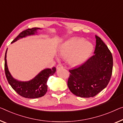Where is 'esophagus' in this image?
<instances>
[{
    "instance_id": "34e87169",
    "label": "esophagus",
    "mask_w": 123,
    "mask_h": 123,
    "mask_svg": "<svg viewBox=\"0 0 123 123\" xmlns=\"http://www.w3.org/2000/svg\"><path fill=\"white\" fill-rule=\"evenodd\" d=\"M63 67L61 65H58L57 66V69H60V68H63Z\"/></svg>"
}]
</instances>
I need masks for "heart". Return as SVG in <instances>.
Wrapping results in <instances>:
<instances>
[{
    "mask_svg": "<svg viewBox=\"0 0 123 123\" xmlns=\"http://www.w3.org/2000/svg\"><path fill=\"white\" fill-rule=\"evenodd\" d=\"M93 45L82 38H73L62 45L59 54L62 57L68 58L73 66H78L87 61L93 51Z\"/></svg>",
    "mask_w": 123,
    "mask_h": 123,
    "instance_id": "heart-1",
    "label": "heart"
}]
</instances>
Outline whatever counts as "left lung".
Returning a JSON list of instances; mask_svg holds the SVG:
<instances>
[{"label":"left lung","mask_w":123,"mask_h":123,"mask_svg":"<svg viewBox=\"0 0 123 123\" xmlns=\"http://www.w3.org/2000/svg\"><path fill=\"white\" fill-rule=\"evenodd\" d=\"M94 55L85 63L71 70L67 85L76 96H96L108 85L112 73L113 60L111 51L101 38L95 35Z\"/></svg>","instance_id":"obj_1"}]
</instances>
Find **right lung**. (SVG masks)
<instances>
[{"mask_svg": "<svg viewBox=\"0 0 123 123\" xmlns=\"http://www.w3.org/2000/svg\"><path fill=\"white\" fill-rule=\"evenodd\" d=\"M42 29L38 27L27 29L21 32L12 42V43L27 36L38 35V30ZM7 51L8 49H6L5 55V72L9 85L18 94L24 98L34 99L43 96L47 91V82L49 77L56 72V67H53L52 69H44L40 71L32 79L27 81L19 80L15 79L9 71L6 61Z\"/></svg>", "mask_w": 123, "mask_h": 123, "instance_id": "1", "label": "right lung"}]
</instances>
